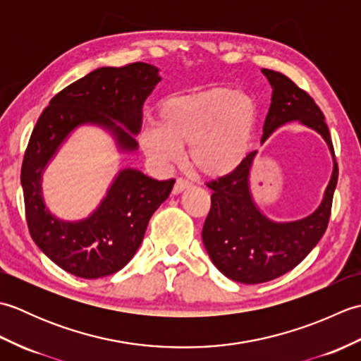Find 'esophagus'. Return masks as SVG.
<instances>
[{
	"mask_svg": "<svg viewBox=\"0 0 361 361\" xmlns=\"http://www.w3.org/2000/svg\"><path fill=\"white\" fill-rule=\"evenodd\" d=\"M190 186V183L188 181V180H185V178H178L175 181V186H173V190L172 192L176 195V194H181L183 190L185 189H188Z\"/></svg>",
	"mask_w": 361,
	"mask_h": 361,
	"instance_id": "obj_1",
	"label": "esophagus"
}]
</instances>
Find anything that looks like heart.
Listing matches in <instances>:
<instances>
[{
  "label": "heart",
  "mask_w": 361,
  "mask_h": 361,
  "mask_svg": "<svg viewBox=\"0 0 361 361\" xmlns=\"http://www.w3.org/2000/svg\"><path fill=\"white\" fill-rule=\"evenodd\" d=\"M257 118L255 97L216 87L166 99L159 106V124L145 127L137 142L158 169L172 166L181 145L189 144V166L209 178H220L247 158Z\"/></svg>",
  "instance_id": "1"
}]
</instances>
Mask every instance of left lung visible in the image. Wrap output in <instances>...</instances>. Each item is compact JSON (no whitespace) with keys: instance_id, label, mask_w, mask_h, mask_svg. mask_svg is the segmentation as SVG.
<instances>
[{"instance_id":"8db88e82","label":"left lung","mask_w":361,"mask_h":361,"mask_svg":"<svg viewBox=\"0 0 361 361\" xmlns=\"http://www.w3.org/2000/svg\"><path fill=\"white\" fill-rule=\"evenodd\" d=\"M262 73L273 87L262 142L276 128L299 121L324 137L334 157V172L318 209L309 217L287 224L267 219L252 202L250 172L256 150L248 153L233 173L206 183L212 195L202 231L204 248L226 278L242 283H262L279 278L293 270L317 247L327 229L338 181V164L323 111L287 75L271 70Z\"/></svg>"}]
</instances>
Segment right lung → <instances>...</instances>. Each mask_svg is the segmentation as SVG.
<instances>
[{"label":"right lung","mask_w":361,"mask_h":361,"mask_svg":"<svg viewBox=\"0 0 361 361\" xmlns=\"http://www.w3.org/2000/svg\"><path fill=\"white\" fill-rule=\"evenodd\" d=\"M159 80L158 68L142 62L99 68L54 96L30 135L21 166L29 233L54 264L78 278H104L130 262L175 180L124 169L88 219L63 221L44 208L42 173L65 137L83 124L109 130L121 150H136L142 105Z\"/></svg>","instance_id":"obj_1"}]
</instances>
